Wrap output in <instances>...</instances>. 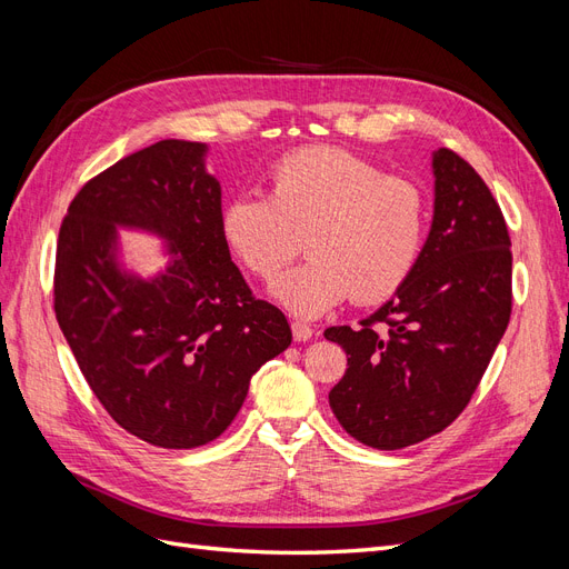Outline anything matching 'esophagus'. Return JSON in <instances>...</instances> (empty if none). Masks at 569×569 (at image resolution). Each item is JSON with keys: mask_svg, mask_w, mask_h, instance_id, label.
<instances>
[{"mask_svg": "<svg viewBox=\"0 0 569 569\" xmlns=\"http://www.w3.org/2000/svg\"><path fill=\"white\" fill-rule=\"evenodd\" d=\"M290 331H292V340H296V342H305V340H309L311 336H315V331H311V326H307L302 321H292L290 323Z\"/></svg>", "mask_w": 569, "mask_h": 569, "instance_id": "obj_1", "label": "esophagus"}]
</instances>
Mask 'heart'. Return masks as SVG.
<instances>
[{"mask_svg": "<svg viewBox=\"0 0 569 569\" xmlns=\"http://www.w3.org/2000/svg\"><path fill=\"white\" fill-rule=\"evenodd\" d=\"M219 233L248 273L273 281L311 258L271 292L298 317H319L352 296L392 298L423 258L428 198L416 181L382 174L376 162L333 146H309L273 162L269 193H238L219 214Z\"/></svg>", "mask_w": 569, "mask_h": 569, "instance_id": "b5f03b06", "label": "heart"}]
</instances>
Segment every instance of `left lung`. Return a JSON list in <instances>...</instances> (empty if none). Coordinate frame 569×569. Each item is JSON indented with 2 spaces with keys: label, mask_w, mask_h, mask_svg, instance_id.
I'll list each match as a JSON object with an SVG mask.
<instances>
[{
  "label": "left lung",
  "mask_w": 569,
  "mask_h": 569,
  "mask_svg": "<svg viewBox=\"0 0 569 569\" xmlns=\"http://www.w3.org/2000/svg\"><path fill=\"white\" fill-rule=\"evenodd\" d=\"M435 214L413 277L359 328L331 326L347 355L328 395L361 445L395 451L442 432L468 407L506 333L512 254L501 208L461 156H432Z\"/></svg>",
  "instance_id": "obj_1"
}]
</instances>
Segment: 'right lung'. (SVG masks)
I'll return each instance as SVG.
<instances>
[{
  "mask_svg": "<svg viewBox=\"0 0 569 569\" xmlns=\"http://www.w3.org/2000/svg\"><path fill=\"white\" fill-rule=\"evenodd\" d=\"M203 156L206 143L164 139L118 160L72 198L57 243L53 311L72 357L116 423L162 449L222 435L252 373L292 340L283 311L231 262ZM116 226L162 234L166 273L120 272Z\"/></svg>",
  "mask_w": 569,
  "mask_h": 569,
  "instance_id": "right-lung-1",
  "label": "right lung"
}]
</instances>
